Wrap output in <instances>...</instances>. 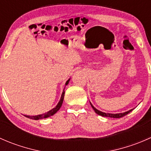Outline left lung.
Listing matches in <instances>:
<instances>
[{"mask_svg":"<svg viewBox=\"0 0 151 151\" xmlns=\"http://www.w3.org/2000/svg\"><path fill=\"white\" fill-rule=\"evenodd\" d=\"M91 106H92L93 109H94V111L96 112V113H97L98 115H101V116L103 117H108V118H122V117L125 116V115H126L127 114H129V112H131V111H132V109H130V110L127 111V112H123V113H118V114H111V113H105V112H101V111L98 110L97 109H96L95 107H94L93 106L92 104H91Z\"/></svg>","mask_w":151,"mask_h":151,"instance_id":"left-lung-1","label":"left lung"}]
</instances>
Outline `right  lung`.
<instances>
[{
    "mask_svg": "<svg viewBox=\"0 0 151 151\" xmlns=\"http://www.w3.org/2000/svg\"><path fill=\"white\" fill-rule=\"evenodd\" d=\"M68 82H69V80H68V81L66 83V85H68ZM64 94H65V91H64V90H63V93H62V95H61V98H60V101L58 102V104H57V106H56L55 107L53 108V109H52L51 110H50L49 112H47L45 114H42V115H35V116H30V115H25V116L27 117V118H30V119H33V120L43 119V118H48V117H50V116H52V115H53L54 114H55L56 112H57L60 109V108L61 107V105H62V104H63V99H64Z\"/></svg>",
    "mask_w": 151,
    "mask_h": 151,
    "instance_id": "obj_1",
    "label": "right lung"
}]
</instances>
